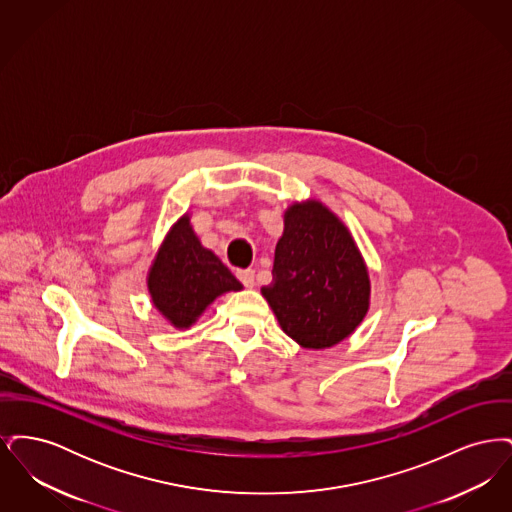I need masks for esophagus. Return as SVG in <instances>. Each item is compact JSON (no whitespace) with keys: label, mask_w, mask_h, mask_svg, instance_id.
I'll return each instance as SVG.
<instances>
[{"label":"esophagus","mask_w":512,"mask_h":512,"mask_svg":"<svg viewBox=\"0 0 512 512\" xmlns=\"http://www.w3.org/2000/svg\"><path fill=\"white\" fill-rule=\"evenodd\" d=\"M236 276H238V280L244 284L245 288H253L255 286V270H251V268L238 270Z\"/></svg>","instance_id":"1"}]
</instances>
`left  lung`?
Returning a JSON list of instances; mask_svg holds the SVG:
<instances>
[{"instance_id":"8db88e82","label":"left lung","mask_w":512,"mask_h":512,"mask_svg":"<svg viewBox=\"0 0 512 512\" xmlns=\"http://www.w3.org/2000/svg\"><path fill=\"white\" fill-rule=\"evenodd\" d=\"M280 328L305 349L349 338L370 307V278L351 232L318 199L284 213L272 282L261 288Z\"/></svg>"}]
</instances>
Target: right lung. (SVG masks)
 <instances>
[{
  "instance_id": "add662e5",
  "label": "right lung",
  "mask_w": 512,
  "mask_h": 512,
  "mask_svg": "<svg viewBox=\"0 0 512 512\" xmlns=\"http://www.w3.org/2000/svg\"><path fill=\"white\" fill-rule=\"evenodd\" d=\"M153 307L178 330H188L222 293L244 286L195 236L190 215H182L159 245L147 272Z\"/></svg>"
}]
</instances>
